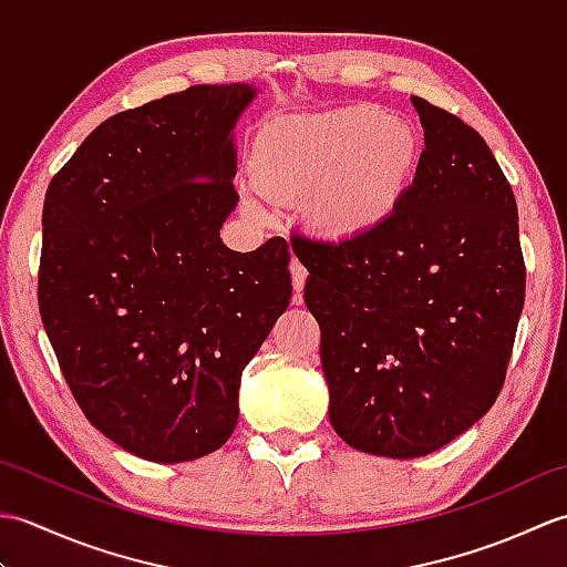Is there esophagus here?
<instances>
[{
    "mask_svg": "<svg viewBox=\"0 0 567 567\" xmlns=\"http://www.w3.org/2000/svg\"><path fill=\"white\" fill-rule=\"evenodd\" d=\"M290 272H292V287H295V292L299 295L305 290V282H307V268L302 262H299L297 258L290 262Z\"/></svg>",
    "mask_w": 567,
    "mask_h": 567,
    "instance_id": "esophagus-1",
    "label": "esophagus"
}]
</instances>
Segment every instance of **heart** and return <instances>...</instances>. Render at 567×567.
<instances>
[{"label":"heart","mask_w":567,"mask_h":567,"mask_svg":"<svg viewBox=\"0 0 567 567\" xmlns=\"http://www.w3.org/2000/svg\"><path fill=\"white\" fill-rule=\"evenodd\" d=\"M424 158L419 131L370 104L290 116L256 138L250 179L265 199H309L331 238H363L402 207ZM250 212H258L248 202Z\"/></svg>","instance_id":"1"}]
</instances>
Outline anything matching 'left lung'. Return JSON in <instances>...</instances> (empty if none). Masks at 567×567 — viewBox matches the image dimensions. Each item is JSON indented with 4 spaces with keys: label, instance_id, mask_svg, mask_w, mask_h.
I'll return each mask as SVG.
<instances>
[{
    "label": "left lung",
    "instance_id": "left-lung-1",
    "mask_svg": "<svg viewBox=\"0 0 567 567\" xmlns=\"http://www.w3.org/2000/svg\"><path fill=\"white\" fill-rule=\"evenodd\" d=\"M424 158L392 219L363 238L292 240L309 270L333 431L382 457H421L502 392L524 309L514 192L485 138L412 97Z\"/></svg>",
    "mask_w": 567,
    "mask_h": 567
}]
</instances>
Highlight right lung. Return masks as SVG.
I'll list each match as a JSON object with an SVG mask.
<instances>
[{"instance_id": "1", "label": "right lung", "mask_w": 567, "mask_h": 567, "mask_svg": "<svg viewBox=\"0 0 567 567\" xmlns=\"http://www.w3.org/2000/svg\"><path fill=\"white\" fill-rule=\"evenodd\" d=\"M250 84H195L114 114L43 202L39 309L82 414L153 463L209 455L240 372L290 305L287 240L221 244Z\"/></svg>"}]
</instances>
